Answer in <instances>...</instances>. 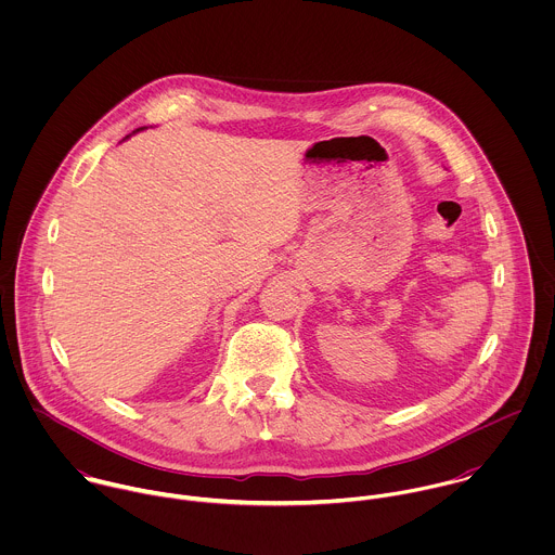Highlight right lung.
I'll return each mask as SVG.
<instances>
[{"instance_id": "1", "label": "right lung", "mask_w": 555, "mask_h": 555, "mask_svg": "<svg viewBox=\"0 0 555 555\" xmlns=\"http://www.w3.org/2000/svg\"><path fill=\"white\" fill-rule=\"evenodd\" d=\"M141 130H145V128H139V130H134V132H141Z\"/></svg>"}]
</instances>
